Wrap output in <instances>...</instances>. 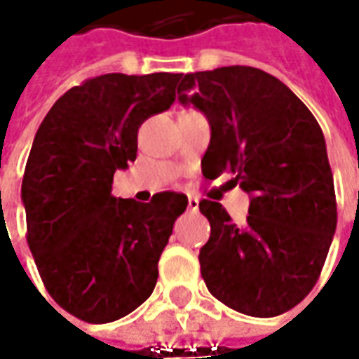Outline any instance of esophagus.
<instances>
[{"instance_id": "esophagus-1", "label": "esophagus", "mask_w": 359, "mask_h": 359, "mask_svg": "<svg viewBox=\"0 0 359 359\" xmlns=\"http://www.w3.org/2000/svg\"><path fill=\"white\" fill-rule=\"evenodd\" d=\"M198 208H200V200H198L196 196H189V198H187V210L196 212Z\"/></svg>"}]
</instances>
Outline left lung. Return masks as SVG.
Returning <instances> with one entry per match:
<instances>
[{
	"label": "left lung",
	"mask_w": 359,
	"mask_h": 359,
	"mask_svg": "<svg viewBox=\"0 0 359 359\" xmlns=\"http://www.w3.org/2000/svg\"><path fill=\"white\" fill-rule=\"evenodd\" d=\"M177 100L212 126L201 172H231L252 194L243 226L222 203L200 201L210 240L200 250L210 294L231 310L271 318L292 310L316 285L338 224L324 133L287 86L250 65L180 77Z\"/></svg>",
	"instance_id": "left-lung-1"
}]
</instances>
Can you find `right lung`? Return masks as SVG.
<instances>
[{
  "instance_id": "1",
  "label": "right lung",
  "mask_w": 359,
  "mask_h": 359,
  "mask_svg": "<svg viewBox=\"0 0 359 359\" xmlns=\"http://www.w3.org/2000/svg\"><path fill=\"white\" fill-rule=\"evenodd\" d=\"M182 74H105L67 90L35 133L21 200L41 282L88 324L128 316L151 296L173 222L175 191L149 203L111 196L116 170L137 156V130L175 100Z\"/></svg>"
}]
</instances>
